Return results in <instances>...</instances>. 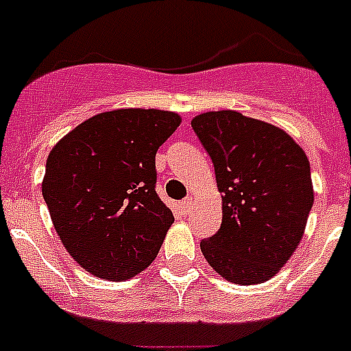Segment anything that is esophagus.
<instances>
[{
	"label": "esophagus",
	"instance_id": "obj_1",
	"mask_svg": "<svg viewBox=\"0 0 351 351\" xmlns=\"http://www.w3.org/2000/svg\"><path fill=\"white\" fill-rule=\"evenodd\" d=\"M181 207H182V210H184V213H190L191 207H193V198H191V197L184 198V200L181 202Z\"/></svg>",
	"mask_w": 351,
	"mask_h": 351
}]
</instances>
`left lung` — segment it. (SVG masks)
Returning <instances> with one entry per match:
<instances>
[{
	"label": "left lung",
	"instance_id": "left-lung-1",
	"mask_svg": "<svg viewBox=\"0 0 351 351\" xmlns=\"http://www.w3.org/2000/svg\"><path fill=\"white\" fill-rule=\"evenodd\" d=\"M221 193V226L200 243L221 278L258 285L280 272L304 235L315 195L299 144L278 126L235 110L191 121Z\"/></svg>",
	"mask_w": 351,
	"mask_h": 351
}]
</instances>
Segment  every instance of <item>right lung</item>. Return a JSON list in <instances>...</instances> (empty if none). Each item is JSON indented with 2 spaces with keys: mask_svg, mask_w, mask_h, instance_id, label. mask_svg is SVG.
<instances>
[{
  "mask_svg": "<svg viewBox=\"0 0 351 351\" xmlns=\"http://www.w3.org/2000/svg\"><path fill=\"white\" fill-rule=\"evenodd\" d=\"M181 116L116 108L66 133L49 153L42 195L71 258L96 278L130 280L156 258L173 214L158 197L156 151Z\"/></svg>",
  "mask_w": 351,
  "mask_h": 351,
  "instance_id": "1",
  "label": "right lung"
}]
</instances>
